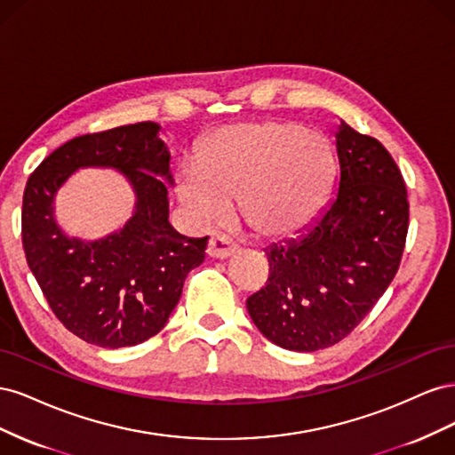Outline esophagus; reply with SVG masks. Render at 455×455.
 <instances>
[{"mask_svg":"<svg viewBox=\"0 0 455 455\" xmlns=\"http://www.w3.org/2000/svg\"><path fill=\"white\" fill-rule=\"evenodd\" d=\"M235 251H237V244L233 243V239L228 237L226 233H214V235L209 239V246H206V254L220 259L231 256Z\"/></svg>","mask_w":455,"mask_h":455,"instance_id":"esophagus-1","label":"esophagus"}]
</instances>
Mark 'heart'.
<instances>
[{"label": "heart", "instance_id": "obj_1", "mask_svg": "<svg viewBox=\"0 0 455 455\" xmlns=\"http://www.w3.org/2000/svg\"><path fill=\"white\" fill-rule=\"evenodd\" d=\"M334 151L298 123H246L214 134L199 161L178 171V196L201 224H216L239 201L258 237L283 239L306 228L324 203Z\"/></svg>", "mask_w": 455, "mask_h": 455}]
</instances>
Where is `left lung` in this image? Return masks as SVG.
Listing matches in <instances>:
<instances>
[{
	"label": "left lung",
	"mask_w": 455,
	"mask_h": 455,
	"mask_svg": "<svg viewBox=\"0 0 455 455\" xmlns=\"http://www.w3.org/2000/svg\"><path fill=\"white\" fill-rule=\"evenodd\" d=\"M336 148L338 194L299 239L271 246L267 283L246 299L259 332L291 351L347 338L387 291L404 252L410 204L395 159L346 121Z\"/></svg>",
	"instance_id": "8db88e82"
}]
</instances>
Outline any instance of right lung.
<instances>
[{
  "mask_svg": "<svg viewBox=\"0 0 455 455\" xmlns=\"http://www.w3.org/2000/svg\"><path fill=\"white\" fill-rule=\"evenodd\" d=\"M151 121L77 136L39 163L22 197V249L54 316L92 346L117 349L156 336L203 264L206 239L169 224V151ZM79 166H114L137 191V212L121 232L85 243L53 224L56 189Z\"/></svg>",
  "mask_w": 455,
  "mask_h": 455,
  "instance_id": "1",
  "label": "right lung"
}]
</instances>
